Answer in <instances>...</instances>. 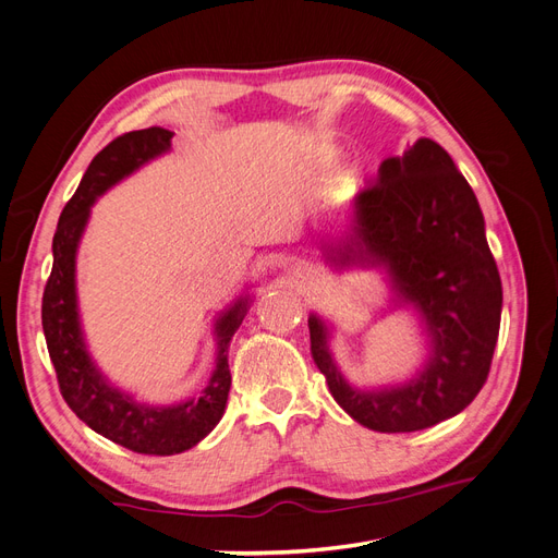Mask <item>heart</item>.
<instances>
[{
    "mask_svg": "<svg viewBox=\"0 0 558 558\" xmlns=\"http://www.w3.org/2000/svg\"><path fill=\"white\" fill-rule=\"evenodd\" d=\"M351 181H353V170H342V172H337V177H335V185H347Z\"/></svg>",
    "mask_w": 558,
    "mask_h": 558,
    "instance_id": "obj_1",
    "label": "heart"
}]
</instances>
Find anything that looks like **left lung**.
Masks as SVG:
<instances>
[{
	"mask_svg": "<svg viewBox=\"0 0 558 558\" xmlns=\"http://www.w3.org/2000/svg\"><path fill=\"white\" fill-rule=\"evenodd\" d=\"M324 251L335 265L386 267L430 335V361L416 379L359 391L337 369L326 326L310 316L312 359L337 404L379 433L424 430L463 412L492 369L502 286L480 202L447 150L424 137L384 160L377 183L356 197L351 232Z\"/></svg>",
	"mask_w": 558,
	"mask_h": 558,
	"instance_id": "8db88e82",
	"label": "left lung"
}]
</instances>
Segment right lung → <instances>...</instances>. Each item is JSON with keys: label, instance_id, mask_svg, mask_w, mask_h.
<instances>
[{"label": "right lung", "instance_id": "add662e5", "mask_svg": "<svg viewBox=\"0 0 558 558\" xmlns=\"http://www.w3.org/2000/svg\"><path fill=\"white\" fill-rule=\"evenodd\" d=\"M172 146V132L148 128L125 132L107 144L88 165L76 193L66 202L53 238V269L44 289L41 326L58 386L70 410L107 440L148 456H172L195 447L221 421L230 391L228 344L242 326L248 300H240L216 320L218 361L209 386L197 398L170 408L140 404L109 386L93 365L76 312L74 263L81 232L88 223L90 205L116 181Z\"/></svg>", "mask_w": 558, "mask_h": 558}]
</instances>
